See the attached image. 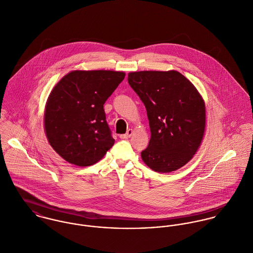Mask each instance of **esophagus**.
<instances>
[{"mask_svg":"<svg viewBox=\"0 0 253 253\" xmlns=\"http://www.w3.org/2000/svg\"><path fill=\"white\" fill-rule=\"evenodd\" d=\"M132 133H133V130H132L131 128H129V129H127V131H126V134H122V135H120V138H122V139L129 138V137L132 135Z\"/></svg>","mask_w":253,"mask_h":253,"instance_id":"34e87169","label":"esophagus"}]
</instances>
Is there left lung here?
I'll return each instance as SVG.
<instances>
[{"label":"left lung","mask_w":253,"mask_h":253,"mask_svg":"<svg viewBox=\"0 0 253 253\" xmlns=\"http://www.w3.org/2000/svg\"><path fill=\"white\" fill-rule=\"evenodd\" d=\"M128 84L144 103L151 138L141 152L145 164L157 172L185 166L200 147L206 126L203 98L177 71L128 74Z\"/></svg>","instance_id":"left-lung-1"}]
</instances>
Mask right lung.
Segmentation results:
<instances>
[{"label": "right lung", "mask_w": 253, "mask_h": 253, "mask_svg": "<svg viewBox=\"0 0 253 253\" xmlns=\"http://www.w3.org/2000/svg\"><path fill=\"white\" fill-rule=\"evenodd\" d=\"M125 76L106 70L73 71L53 87L45 106L44 130L65 161L89 167L114 145L103 105Z\"/></svg>", "instance_id": "add662e5"}]
</instances>
